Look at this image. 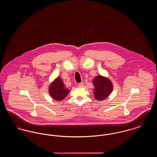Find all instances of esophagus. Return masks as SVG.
Here are the masks:
<instances>
[{"mask_svg":"<svg viewBox=\"0 0 157 157\" xmlns=\"http://www.w3.org/2000/svg\"><path fill=\"white\" fill-rule=\"evenodd\" d=\"M83 86H84V83H83V82H81V83H80L78 84V86H79V87H83Z\"/></svg>","mask_w":157,"mask_h":157,"instance_id":"obj_1","label":"esophagus"}]
</instances>
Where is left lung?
Wrapping results in <instances>:
<instances>
[{"instance_id": "obj_1", "label": "left lung", "mask_w": 157, "mask_h": 157, "mask_svg": "<svg viewBox=\"0 0 157 157\" xmlns=\"http://www.w3.org/2000/svg\"><path fill=\"white\" fill-rule=\"evenodd\" d=\"M93 83L95 86L94 97L98 101H104L112 93L113 84L108 78L98 75L94 79Z\"/></svg>"}]
</instances>
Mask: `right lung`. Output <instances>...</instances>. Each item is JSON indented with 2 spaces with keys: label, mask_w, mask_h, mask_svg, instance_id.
<instances>
[{
  "label": "right lung",
  "mask_w": 157,
  "mask_h": 157,
  "mask_svg": "<svg viewBox=\"0 0 157 157\" xmlns=\"http://www.w3.org/2000/svg\"><path fill=\"white\" fill-rule=\"evenodd\" d=\"M48 90L50 96L56 101L63 100L70 92L65 88L64 83L60 77H57L51 83Z\"/></svg>",
  "instance_id": "1"
}]
</instances>
